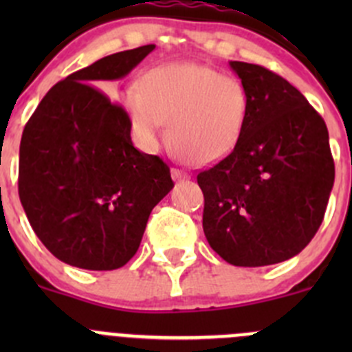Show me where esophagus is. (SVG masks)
Instances as JSON below:
<instances>
[{
  "label": "esophagus",
  "mask_w": 352,
  "mask_h": 352,
  "mask_svg": "<svg viewBox=\"0 0 352 352\" xmlns=\"http://www.w3.org/2000/svg\"><path fill=\"white\" fill-rule=\"evenodd\" d=\"M172 179L173 180H186V179H189V175H187L186 172H182V170L172 168Z\"/></svg>",
  "instance_id": "obj_1"
}]
</instances>
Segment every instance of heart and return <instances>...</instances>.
Instances as JSON below:
<instances>
[{
	"instance_id": "1",
	"label": "heart",
	"mask_w": 352,
	"mask_h": 352,
	"mask_svg": "<svg viewBox=\"0 0 352 352\" xmlns=\"http://www.w3.org/2000/svg\"><path fill=\"white\" fill-rule=\"evenodd\" d=\"M131 131L144 148H156L168 124L170 146L187 163L208 165L235 150L247 122L248 97L242 81L209 66L156 67L140 88L122 95Z\"/></svg>"
}]
</instances>
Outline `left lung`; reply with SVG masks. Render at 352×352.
Wrapping results in <instances>:
<instances>
[{
  "label": "left lung",
  "instance_id": "left-lung-1",
  "mask_svg": "<svg viewBox=\"0 0 352 352\" xmlns=\"http://www.w3.org/2000/svg\"><path fill=\"white\" fill-rule=\"evenodd\" d=\"M230 66L247 90V122L235 150L199 172L202 228L228 264L261 267L311 242L336 168L324 119L293 85L264 66Z\"/></svg>",
  "mask_w": 352,
  "mask_h": 352
}]
</instances>
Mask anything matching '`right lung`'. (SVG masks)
<instances>
[{
    "label": "right lung",
    "mask_w": 352,
    "mask_h": 352,
    "mask_svg": "<svg viewBox=\"0 0 352 352\" xmlns=\"http://www.w3.org/2000/svg\"><path fill=\"white\" fill-rule=\"evenodd\" d=\"M153 49L116 52L69 74L25 124L20 201L38 240L74 267L127 264L151 209L173 187L168 165L134 148L122 105L90 85L124 78Z\"/></svg>",
    "instance_id": "1"
}]
</instances>
